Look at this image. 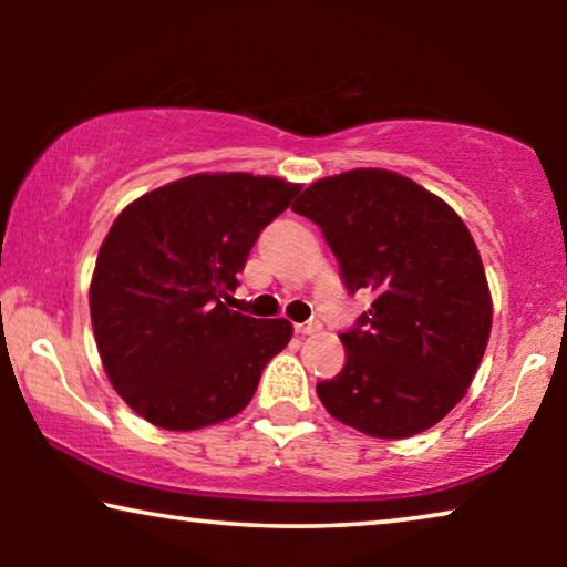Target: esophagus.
<instances>
[{
    "instance_id": "1",
    "label": "esophagus",
    "mask_w": 567,
    "mask_h": 567,
    "mask_svg": "<svg viewBox=\"0 0 567 567\" xmlns=\"http://www.w3.org/2000/svg\"><path fill=\"white\" fill-rule=\"evenodd\" d=\"M293 330L299 332V336H315V332L322 330V324L317 320H309V322H301V324H293Z\"/></svg>"
}]
</instances>
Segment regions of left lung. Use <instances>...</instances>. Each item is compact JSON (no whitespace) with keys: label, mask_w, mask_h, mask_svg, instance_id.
Wrapping results in <instances>:
<instances>
[{"label":"left lung","mask_w":567,"mask_h":567,"mask_svg":"<svg viewBox=\"0 0 567 567\" xmlns=\"http://www.w3.org/2000/svg\"><path fill=\"white\" fill-rule=\"evenodd\" d=\"M291 208L322 229L348 293L374 297L340 336L346 367L317 382L322 405L374 439L436 425L467 392L493 322L483 260L464 221L390 169L324 177Z\"/></svg>","instance_id":"8db88e82"}]
</instances>
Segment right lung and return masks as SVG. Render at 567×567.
Segmentation results:
<instances>
[{
	"mask_svg": "<svg viewBox=\"0 0 567 567\" xmlns=\"http://www.w3.org/2000/svg\"><path fill=\"white\" fill-rule=\"evenodd\" d=\"M301 185L247 173L193 175L121 212L90 286L97 351L144 421L196 431L237 415L291 322L255 320L224 299L260 231Z\"/></svg>",
	"mask_w": 567,
	"mask_h": 567,
	"instance_id": "obj_1",
	"label": "right lung"
}]
</instances>
